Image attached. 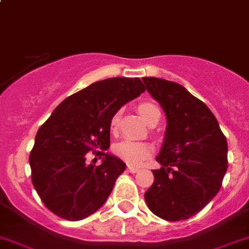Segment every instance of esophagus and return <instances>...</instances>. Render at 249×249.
<instances>
[{
  "instance_id": "obj_1",
  "label": "esophagus",
  "mask_w": 249,
  "mask_h": 249,
  "mask_svg": "<svg viewBox=\"0 0 249 249\" xmlns=\"http://www.w3.org/2000/svg\"><path fill=\"white\" fill-rule=\"evenodd\" d=\"M127 171L131 174H135V173H139L140 169L139 168H134V166H127Z\"/></svg>"
}]
</instances>
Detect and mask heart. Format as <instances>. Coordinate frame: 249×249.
<instances>
[{
	"label": "heart",
	"instance_id": "b5f03b06",
	"mask_svg": "<svg viewBox=\"0 0 249 249\" xmlns=\"http://www.w3.org/2000/svg\"><path fill=\"white\" fill-rule=\"evenodd\" d=\"M139 112L142 115L147 124L152 122L156 115L160 114L157 106L152 105V103H142L139 106ZM119 120V114L115 113L110 120V126L115 127ZM113 152L117 157L127 163L129 165L139 166L146 160L147 158L152 156L153 153V147L152 144L147 143V142H137L131 141V140H123V141L118 142L113 147Z\"/></svg>",
	"mask_w": 249,
	"mask_h": 249
}]
</instances>
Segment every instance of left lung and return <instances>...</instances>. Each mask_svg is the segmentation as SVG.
<instances>
[{"label": "left lung", "instance_id": "left-lung-1", "mask_svg": "<svg viewBox=\"0 0 249 249\" xmlns=\"http://www.w3.org/2000/svg\"><path fill=\"white\" fill-rule=\"evenodd\" d=\"M166 115L161 168L144 194L153 214L168 221L186 220L203 209L219 192L228 169V142L206 103L180 84L142 79Z\"/></svg>", "mask_w": 249, "mask_h": 249}]
</instances>
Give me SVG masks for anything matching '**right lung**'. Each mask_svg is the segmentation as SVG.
<instances>
[{"label":"right lung","mask_w":249,"mask_h":249,"mask_svg":"<svg viewBox=\"0 0 249 249\" xmlns=\"http://www.w3.org/2000/svg\"><path fill=\"white\" fill-rule=\"evenodd\" d=\"M144 91L139 78L97 81L67 97L41 125L29 158L31 181L53 214L76 221L105 204L126 168L105 152L110 143V120ZM89 151L103 158L100 166L87 163Z\"/></svg>","instance_id":"1"}]
</instances>
